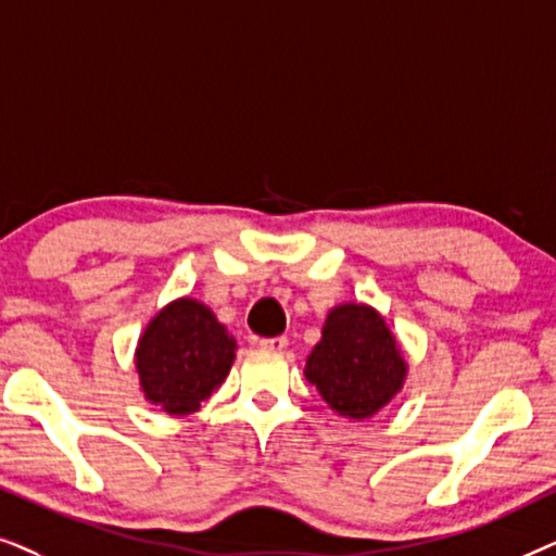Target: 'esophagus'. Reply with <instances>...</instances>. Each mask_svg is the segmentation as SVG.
<instances>
[{"label":"esophagus","mask_w":556,"mask_h":556,"mask_svg":"<svg viewBox=\"0 0 556 556\" xmlns=\"http://www.w3.org/2000/svg\"><path fill=\"white\" fill-rule=\"evenodd\" d=\"M258 345H262L264 351H285V348H287V338H285V336L262 338V340H258Z\"/></svg>","instance_id":"esophagus-1"}]
</instances>
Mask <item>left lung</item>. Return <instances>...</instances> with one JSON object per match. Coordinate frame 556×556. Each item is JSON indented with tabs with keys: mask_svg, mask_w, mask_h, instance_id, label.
<instances>
[{
	"mask_svg": "<svg viewBox=\"0 0 556 556\" xmlns=\"http://www.w3.org/2000/svg\"><path fill=\"white\" fill-rule=\"evenodd\" d=\"M305 376L340 417L368 419L402 391L406 361L374 307L345 302L328 313Z\"/></svg>",
	"mask_w": 556,
	"mask_h": 556,
	"instance_id": "1",
	"label": "left lung"
}]
</instances>
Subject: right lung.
Wrapping results in <instances>:
<instances>
[{"instance_id":"add662e5","label":"right lung","mask_w":556,"mask_h":556,"mask_svg":"<svg viewBox=\"0 0 556 556\" xmlns=\"http://www.w3.org/2000/svg\"><path fill=\"white\" fill-rule=\"evenodd\" d=\"M135 358L147 402L182 417L201 409L224 383L236 358V340L211 307L180 298L152 317Z\"/></svg>"}]
</instances>
